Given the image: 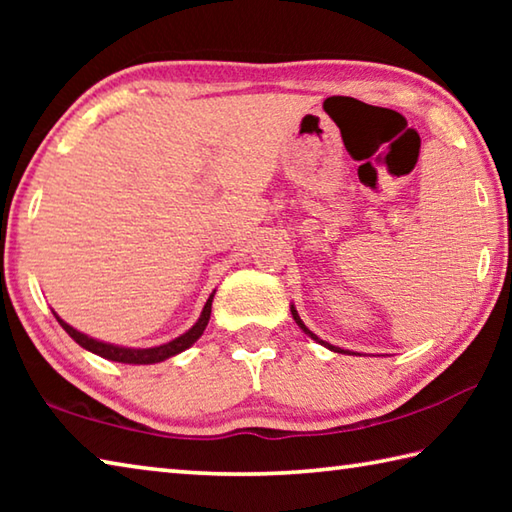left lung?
<instances>
[{
	"label": "left lung",
	"mask_w": 512,
	"mask_h": 512,
	"mask_svg": "<svg viewBox=\"0 0 512 512\" xmlns=\"http://www.w3.org/2000/svg\"><path fill=\"white\" fill-rule=\"evenodd\" d=\"M291 314H293V320H296V323L300 325V329H302V332H305L307 336H311V339H314V341H318L320 345H325V348H329V350H334V352H341L339 348H334V345H329V343H325V341H320V339H318V336H316L314 332H309V329H307V325H305V323H302V320H300V316H298V311H296V309H293V307H291Z\"/></svg>",
	"instance_id": "obj_1"
}]
</instances>
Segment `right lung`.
<instances>
[{
	"instance_id": "1",
	"label": "right lung",
	"mask_w": 512,
	"mask_h": 512,
	"mask_svg": "<svg viewBox=\"0 0 512 512\" xmlns=\"http://www.w3.org/2000/svg\"><path fill=\"white\" fill-rule=\"evenodd\" d=\"M212 300L214 296H210V300L205 302L203 307V314L198 318V323L185 332L183 336H178V339H173L164 345H158V348H146V350H135V348H119V345H110V343H101L97 339H90V336H85L81 332H76L72 325H67L65 320H60L56 316V320L60 325H63L65 332L72 336V339L81 345V348L90 350L94 354H99L103 359H110V361H119V363H158L173 357V354H180L183 350H187L189 345H192L198 336L205 332L207 327V320H210L212 314Z\"/></svg>"
}]
</instances>
